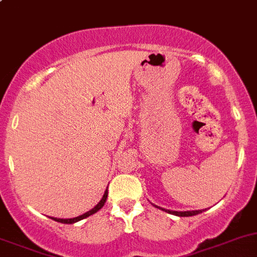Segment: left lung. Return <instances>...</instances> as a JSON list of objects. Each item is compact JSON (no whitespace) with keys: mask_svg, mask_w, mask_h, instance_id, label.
I'll use <instances>...</instances> for the list:
<instances>
[{"mask_svg":"<svg viewBox=\"0 0 257 257\" xmlns=\"http://www.w3.org/2000/svg\"><path fill=\"white\" fill-rule=\"evenodd\" d=\"M157 208H159V206H157ZM159 209H162L163 211L169 212V214L177 215V216H194V215H198V214H200V212L204 211V210H191V211H173V210H167V209H163V208H159Z\"/></svg>","mask_w":257,"mask_h":257,"instance_id":"obj_1","label":"left lung"}]
</instances>
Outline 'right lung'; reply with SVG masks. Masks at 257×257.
Wrapping results in <instances>:
<instances>
[{
  "label": "right lung",
  "instance_id": "obj_1",
  "mask_svg": "<svg viewBox=\"0 0 257 257\" xmlns=\"http://www.w3.org/2000/svg\"><path fill=\"white\" fill-rule=\"evenodd\" d=\"M107 198H108V189H107V190L104 191V195H103L102 200H100L99 203H98L97 205H95L94 208H93L92 210H89V211L84 212V214H83V215H79V216H77V217H73V219H57V217H51V219H53L54 221L62 222V224H74V222L79 221V220H83V219H85V217H88V216H90V215L95 214V212H97L98 210H100V209H102V208H103V205H104L105 200H107Z\"/></svg>",
  "mask_w": 257,
  "mask_h": 257
}]
</instances>
